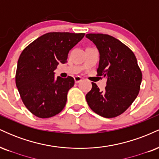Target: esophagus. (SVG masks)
<instances>
[{
    "label": "esophagus",
    "instance_id": "esophagus-1",
    "mask_svg": "<svg viewBox=\"0 0 159 159\" xmlns=\"http://www.w3.org/2000/svg\"><path fill=\"white\" fill-rule=\"evenodd\" d=\"M74 79L75 83H79V82H81L82 81V78L81 77H80V76H75V77L74 78Z\"/></svg>",
    "mask_w": 159,
    "mask_h": 159
}]
</instances>
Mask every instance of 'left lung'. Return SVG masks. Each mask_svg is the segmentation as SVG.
Instances as JSON below:
<instances>
[{"instance_id": "left-lung-1", "label": "left lung", "mask_w": 159, "mask_h": 159, "mask_svg": "<svg viewBox=\"0 0 159 159\" xmlns=\"http://www.w3.org/2000/svg\"><path fill=\"white\" fill-rule=\"evenodd\" d=\"M99 52L97 75L107 78L103 91L92 82V89L86 100L95 113L113 118L129 108L139 93L142 72L136 57L129 47L107 34L86 35Z\"/></svg>"}]
</instances>
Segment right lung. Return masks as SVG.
<instances>
[{"mask_svg": "<svg viewBox=\"0 0 159 159\" xmlns=\"http://www.w3.org/2000/svg\"><path fill=\"white\" fill-rule=\"evenodd\" d=\"M85 34L51 32L29 44L21 52L16 73V84L24 105L39 118H49L64 108L71 76L54 78V69L67 62L68 53Z\"/></svg>", "mask_w": 159, "mask_h": 159, "instance_id": "add662e5", "label": "right lung"}]
</instances>
